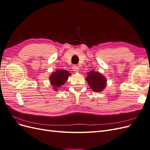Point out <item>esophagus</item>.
<instances>
[{
	"mask_svg": "<svg viewBox=\"0 0 150 150\" xmlns=\"http://www.w3.org/2000/svg\"><path fill=\"white\" fill-rule=\"evenodd\" d=\"M72 70H73L75 72H78L79 70V67L78 66L74 65L73 66H72Z\"/></svg>",
	"mask_w": 150,
	"mask_h": 150,
	"instance_id": "esophagus-1",
	"label": "esophagus"
}]
</instances>
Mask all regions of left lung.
<instances>
[{"label":"left lung","mask_w":150,"mask_h":150,"mask_svg":"<svg viewBox=\"0 0 150 150\" xmlns=\"http://www.w3.org/2000/svg\"><path fill=\"white\" fill-rule=\"evenodd\" d=\"M86 79L94 91L100 92L106 87V79L98 72L90 71Z\"/></svg>","instance_id":"8db88e82"}]
</instances>
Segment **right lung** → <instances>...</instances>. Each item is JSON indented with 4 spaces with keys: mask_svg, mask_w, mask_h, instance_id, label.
I'll list each match as a JSON object with an SVG mask.
<instances>
[{
    "mask_svg": "<svg viewBox=\"0 0 150 150\" xmlns=\"http://www.w3.org/2000/svg\"><path fill=\"white\" fill-rule=\"evenodd\" d=\"M71 75L69 71L66 70H57L56 72L50 76L49 79L52 88L57 91V88H60L62 85L64 84L67 80L68 77Z\"/></svg>",
    "mask_w": 150,
    "mask_h": 150,
    "instance_id": "1",
    "label": "right lung"
}]
</instances>
